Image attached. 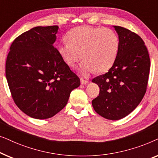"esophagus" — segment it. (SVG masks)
<instances>
[{"label": "esophagus", "mask_w": 158, "mask_h": 158, "mask_svg": "<svg viewBox=\"0 0 158 158\" xmlns=\"http://www.w3.org/2000/svg\"><path fill=\"white\" fill-rule=\"evenodd\" d=\"M81 83L82 85H86V84L89 83V81H88V80H84L83 78H81Z\"/></svg>", "instance_id": "obj_1"}]
</instances>
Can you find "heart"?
Returning a JSON list of instances; mask_svg holds the SVG:
<instances>
[{"label": "heart", "instance_id": "heart-1", "mask_svg": "<svg viewBox=\"0 0 158 158\" xmlns=\"http://www.w3.org/2000/svg\"><path fill=\"white\" fill-rule=\"evenodd\" d=\"M68 42L57 47L60 55L69 66L73 67L83 57L79 71L84 76L94 72L103 73L113 66L119 50V38L108 28L81 26L65 35Z\"/></svg>", "mask_w": 158, "mask_h": 158}]
</instances>
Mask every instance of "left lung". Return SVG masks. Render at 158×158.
<instances>
[{
    "instance_id": "obj_1",
    "label": "left lung",
    "mask_w": 158,
    "mask_h": 158,
    "mask_svg": "<svg viewBox=\"0 0 158 158\" xmlns=\"http://www.w3.org/2000/svg\"><path fill=\"white\" fill-rule=\"evenodd\" d=\"M119 38L116 61L109 72L92 80L100 88L92 101L97 114L109 120H118L135 109L145 94L150 60L139 36L124 27L113 26Z\"/></svg>"
}]
</instances>
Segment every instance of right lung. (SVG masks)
<instances>
[{
	"mask_svg": "<svg viewBox=\"0 0 158 158\" xmlns=\"http://www.w3.org/2000/svg\"><path fill=\"white\" fill-rule=\"evenodd\" d=\"M59 27H36L10 45L6 77L13 99L30 117L46 119L65 106L71 91L81 85L54 47Z\"/></svg>",
	"mask_w": 158,
	"mask_h": 158,
	"instance_id": "right-lung-1",
	"label": "right lung"
}]
</instances>
